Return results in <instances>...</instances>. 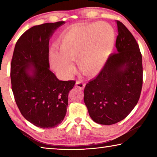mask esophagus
Segmentation results:
<instances>
[{
    "label": "esophagus",
    "mask_w": 157,
    "mask_h": 157,
    "mask_svg": "<svg viewBox=\"0 0 157 157\" xmlns=\"http://www.w3.org/2000/svg\"><path fill=\"white\" fill-rule=\"evenodd\" d=\"M75 86L79 89H84L85 86V83L82 80H78L75 83Z\"/></svg>",
    "instance_id": "1"
}]
</instances>
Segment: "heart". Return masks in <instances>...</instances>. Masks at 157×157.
<instances>
[{
  "mask_svg": "<svg viewBox=\"0 0 157 157\" xmlns=\"http://www.w3.org/2000/svg\"><path fill=\"white\" fill-rule=\"evenodd\" d=\"M115 32L105 22L74 26L61 34L58 40L59 52L51 50V67L60 75L68 78L73 71L71 61L76 60L79 70L93 75L105 65L112 52Z\"/></svg>",
  "mask_w": 157,
  "mask_h": 157,
  "instance_id": "obj_1",
  "label": "heart"
}]
</instances>
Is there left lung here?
Returning <instances> with one entry per match:
<instances>
[{
  "label": "left lung",
  "mask_w": 157,
  "mask_h": 157,
  "mask_svg": "<svg viewBox=\"0 0 157 157\" xmlns=\"http://www.w3.org/2000/svg\"><path fill=\"white\" fill-rule=\"evenodd\" d=\"M117 53L108 58L96 78L87 83L84 101L95 123L115 124L129 115L139 100L143 84L142 55L136 39L116 21Z\"/></svg>",
  "instance_id": "1"
}]
</instances>
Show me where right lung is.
<instances>
[{"instance_id":"add662e5","label":"right lung","mask_w":157,"mask_h":157,"mask_svg":"<svg viewBox=\"0 0 157 157\" xmlns=\"http://www.w3.org/2000/svg\"><path fill=\"white\" fill-rule=\"evenodd\" d=\"M64 21L35 25L25 32L14 48L11 63L12 89L23 116L41 128L63 121L68 93L75 82L62 81L50 71L49 40Z\"/></svg>"}]
</instances>
